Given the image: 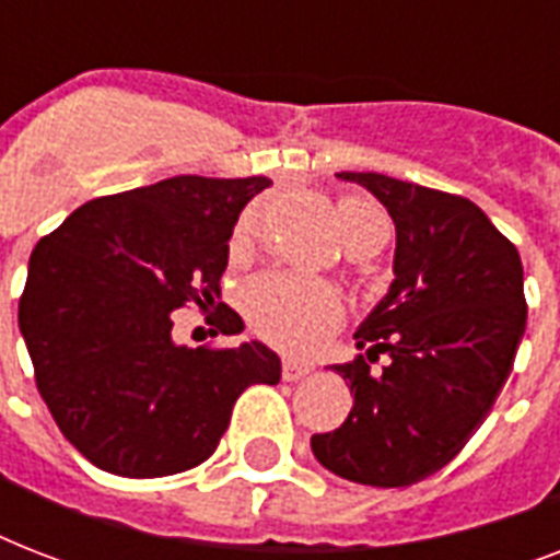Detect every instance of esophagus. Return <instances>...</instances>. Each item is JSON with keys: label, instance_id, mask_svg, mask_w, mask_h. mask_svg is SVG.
Wrapping results in <instances>:
<instances>
[{"label": "esophagus", "instance_id": "obj_1", "mask_svg": "<svg viewBox=\"0 0 560 560\" xmlns=\"http://www.w3.org/2000/svg\"><path fill=\"white\" fill-rule=\"evenodd\" d=\"M305 374H311V366H307V363H299V360H284V363H281V377H284V381H302Z\"/></svg>", "mask_w": 560, "mask_h": 560}]
</instances>
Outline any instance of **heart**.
<instances>
[{
  "label": "heart",
  "mask_w": 560,
  "mask_h": 560,
  "mask_svg": "<svg viewBox=\"0 0 560 560\" xmlns=\"http://www.w3.org/2000/svg\"><path fill=\"white\" fill-rule=\"evenodd\" d=\"M337 223L349 249L386 241L389 232L381 209L360 197H342ZM246 311L261 337L288 351H314L342 323V299L331 284L288 272L255 279L246 290Z\"/></svg>",
  "instance_id": "b5f03b06"
}]
</instances>
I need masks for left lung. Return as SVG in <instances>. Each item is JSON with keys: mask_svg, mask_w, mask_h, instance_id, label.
Listing matches in <instances>:
<instances>
[{"mask_svg": "<svg viewBox=\"0 0 560 560\" xmlns=\"http://www.w3.org/2000/svg\"><path fill=\"white\" fill-rule=\"evenodd\" d=\"M337 177L389 211L395 279L354 331L366 354L334 366L351 383L349 418L311 451L360 486H412L468 444L512 374L526 331L523 264L477 202L383 174ZM377 353L390 358L381 375L368 366Z\"/></svg>", "mask_w": 560, "mask_h": 560, "instance_id": "1", "label": "left lung"}]
</instances>
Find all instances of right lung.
I'll use <instances>...</instances> for the list:
<instances>
[{
    "label": "right lung",
    "instance_id": "obj_1",
    "mask_svg": "<svg viewBox=\"0 0 560 560\" xmlns=\"http://www.w3.org/2000/svg\"><path fill=\"white\" fill-rule=\"evenodd\" d=\"M267 177H171L74 209L34 246L20 331L60 433L116 477H171L214 453L237 395L279 383L264 342L188 349L186 302L214 307L237 214ZM223 334L241 316L218 305Z\"/></svg>",
    "mask_w": 560,
    "mask_h": 560
}]
</instances>
